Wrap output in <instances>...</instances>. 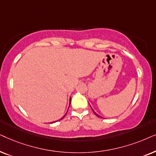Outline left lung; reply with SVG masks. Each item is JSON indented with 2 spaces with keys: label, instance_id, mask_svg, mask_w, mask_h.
Segmentation results:
<instances>
[{
  "label": "left lung",
  "instance_id": "1",
  "mask_svg": "<svg viewBox=\"0 0 156 156\" xmlns=\"http://www.w3.org/2000/svg\"><path fill=\"white\" fill-rule=\"evenodd\" d=\"M90 108H91V106H90ZM91 109H92V111H93V113H94V114H95V115H96V116H97V117H98V118H103V117H102V116L99 115H98V114H97L96 113H95V112L94 111V110H93V109L92 108H91Z\"/></svg>",
  "mask_w": 156,
  "mask_h": 156
}]
</instances>
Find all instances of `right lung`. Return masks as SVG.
<instances>
[{
    "instance_id": "right-lung-1",
    "label": "right lung",
    "mask_w": 156,
    "mask_h": 156,
    "mask_svg": "<svg viewBox=\"0 0 156 156\" xmlns=\"http://www.w3.org/2000/svg\"><path fill=\"white\" fill-rule=\"evenodd\" d=\"M70 101H71V98H70V101H69V104H70ZM69 106H70V105H69ZM68 108H69V107H68ZM66 113L65 114V115H64L63 116V117H62L61 118V119H60L59 120H62V119H63V118H64V117H65V116H66ZM57 121H58V120H56V121H53V122H51V123H55V122H57Z\"/></svg>"
}]
</instances>
